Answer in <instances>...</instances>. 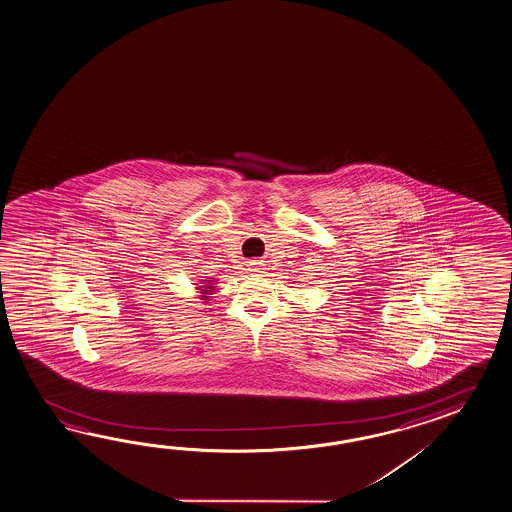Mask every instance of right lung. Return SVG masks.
Instances as JSON below:
<instances>
[{
    "label": "right lung",
    "mask_w": 512,
    "mask_h": 512,
    "mask_svg": "<svg viewBox=\"0 0 512 512\" xmlns=\"http://www.w3.org/2000/svg\"><path fill=\"white\" fill-rule=\"evenodd\" d=\"M212 288H213V286H204L203 293H206V291H213Z\"/></svg>",
    "instance_id": "add662e5"
}]
</instances>
